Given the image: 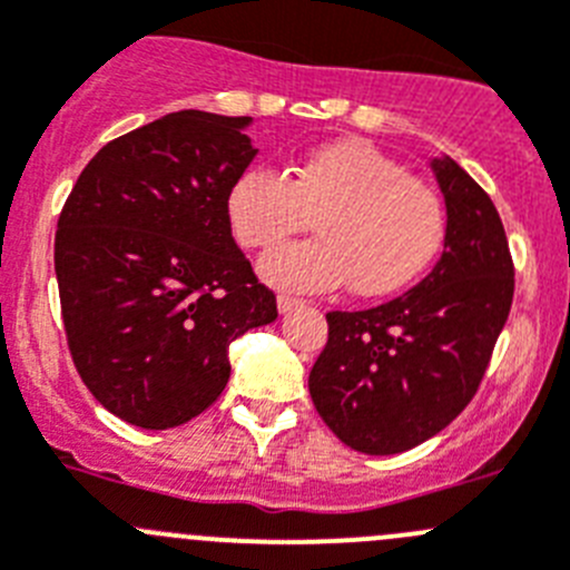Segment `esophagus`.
<instances>
[{"label":"esophagus","instance_id":"esophagus-1","mask_svg":"<svg viewBox=\"0 0 570 570\" xmlns=\"http://www.w3.org/2000/svg\"><path fill=\"white\" fill-rule=\"evenodd\" d=\"M302 305H305V302L296 299V296H288V294L276 296V307H279V313H291V311H296V307H302Z\"/></svg>","mask_w":570,"mask_h":570}]
</instances>
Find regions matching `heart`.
<instances>
[{
    "label": "heart",
    "instance_id": "b5f03b06",
    "mask_svg": "<svg viewBox=\"0 0 570 570\" xmlns=\"http://www.w3.org/2000/svg\"><path fill=\"white\" fill-rule=\"evenodd\" d=\"M226 218L243 248L265 252L305 229L318 237L259 259L265 282L285 291L389 296L416 279L442 252L448 204L431 184L363 139L318 145L288 176L248 167L226 193Z\"/></svg>",
    "mask_w": 570,
    "mask_h": 570
}]
</instances>
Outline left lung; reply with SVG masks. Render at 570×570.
Masks as SVG:
<instances>
[{"mask_svg": "<svg viewBox=\"0 0 570 570\" xmlns=\"http://www.w3.org/2000/svg\"><path fill=\"white\" fill-rule=\"evenodd\" d=\"M448 204L436 268L370 311L327 313L311 397L352 451L392 456L451 425L479 392L514 296V263L490 195L456 165L433 161Z\"/></svg>", "mask_w": 570, "mask_h": 570, "instance_id": "left-lung-1", "label": "left lung"}]
</instances>
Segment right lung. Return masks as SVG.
I'll return each instance as SVG.
<instances>
[{
	"mask_svg": "<svg viewBox=\"0 0 570 570\" xmlns=\"http://www.w3.org/2000/svg\"><path fill=\"white\" fill-rule=\"evenodd\" d=\"M248 117L176 111L111 139L61 209L56 276L75 370L97 403L148 431L207 411L229 344L276 318L237 248L226 193L257 150Z\"/></svg>",
	"mask_w": 570,
	"mask_h": 570,
	"instance_id": "obj_1",
	"label": "right lung"
}]
</instances>
